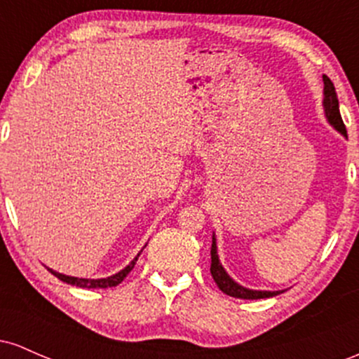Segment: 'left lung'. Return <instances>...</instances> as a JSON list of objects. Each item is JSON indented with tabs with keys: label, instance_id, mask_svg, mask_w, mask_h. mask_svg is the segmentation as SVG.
<instances>
[{
	"label": "left lung",
	"instance_id": "8db88e82",
	"mask_svg": "<svg viewBox=\"0 0 359 359\" xmlns=\"http://www.w3.org/2000/svg\"><path fill=\"white\" fill-rule=\"evenodd\" d=\"M324 81V108H325V116H327L329 123L336 128L337 131L346 137V126L343 123V118H341L339 113V101H337V94L334 89V84L329 79L327 76H323ZM211 275L214 282L217 283V287L224 292L226 295L234 299H266V297H275V295L282 294V292H265V290H250V288H245L238 285L234 280L228 277L224 269L221 266L219 258H217V248H216V238L212 236V246H211Z\"/></svg>",
	"mask_w": 359,
	"mask_h": 359
}]
</instances>
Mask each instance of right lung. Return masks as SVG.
<instances>
[{"label": "right lung", "instance_id": "right-lung-1", "mask_svg": "<svg viewBox=\"0 0 359 359\" xmlns=\"http://www.w3.org/2000/svg\"><path fill=\"white\" fill-rule=\"evenodd\" d=\"M140 257V253L137 255V258L133 259V262L130 263V265L126 266L125 270H121L119 273L113 275V277H108V278H97V280H89V278H76V277H67V275H62V273H57V271H53L48 269L52 275H55L57 278L62 280V282L65 283H71V285H76V287H81V288H108V287H116L119 283L125 280V277L128 273H130L131 270L135 269V263H137V259Z\"/></svg>", "mask_w": 359, "mask_h": 359}]
</instances>
